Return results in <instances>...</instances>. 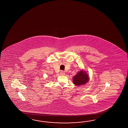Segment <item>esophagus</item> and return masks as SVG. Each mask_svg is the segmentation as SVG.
<instances>
[{
	"instance_id": "34e87169",
	"label": "esophagus",
	"mask_w": 128,
	"mask_h": 128,
	"mask_svg": "<svg viewBox=\"0 0 128 128\" xmlns=\"http://www.w3.org/2000/svg\"><path fill=\"white\" fill-rule=\"evenodd\" d=\"M60 74L61 76H64L65 74V72L64 71L62 70L60 71Z\"/></svg>"
}]
</instances>
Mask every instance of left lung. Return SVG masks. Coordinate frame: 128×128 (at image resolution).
Listing matches in <instances>:
<instances>
[{"mask_svg": "<svg viewBox=\"0 0 128 128\" xmlns=\"http://www.w3.org/2000/svg\"><path fill=\"white\" fill-rule=\"evenodd\" d=\"M90 80L89 75L86 72L82 70L74 76L73 82L76 86H80L86 84Z\"/></svg>", "mask_w": 128, "mask_h": 128, "instance_id": "1", "label": "left lung"}]
</instances>
